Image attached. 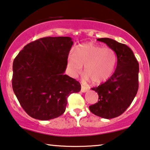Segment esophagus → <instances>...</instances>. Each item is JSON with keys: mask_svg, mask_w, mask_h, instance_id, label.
Masks as SVG:
<instances>
[{"mask_svg": "<svg viewBox=\"0 0 150 150\" xmlns=\"http://www.w3.org/2000/svg\"><path fill=\"white\" fill-rule=\"evenodd\" d=\"M88 90V88L86 87V86H81V91L82 92V93H86Z\"/></svg>", "mask_w": 150, "mask_h": 150, "instance_id": "esophagus-1", "label": "esophagus"}]
</instances>
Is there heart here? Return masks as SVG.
Returning <instances> with one entry per match:
<instances>
[{"label": "heart", "instance_id": "b5f03b06", "mask_svg": "<svg viewBox=\"0 0 150 150\" xmlns=\"http://www.w3.org/2000/svg\"><path fill=\"white\" fill-rule=\"evenodd\" d=\"M117 63L115 51L110 48L88 42L80 45L71 51L68 57V67L72 77H77L84 66L87 80L100 84L110 78Z\"/></svg>", "mask_w": 150, "mask_h": 150}]
</instances>
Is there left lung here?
Instances as JSON below:
<instances>
[{
	"instance_id": "8db88e82",
	"label": "left lung",
	"mask_w": 150,
	"mask_h": 150,
	"mask_svg": "<svg viewBox=\"0 0 150 150\" xmlns=\"http://www.w3.org/2000/svg\"><path fill=\"white\" fill-rule=\"evenodd\" d=\"M115 51L117 65L110 78L92 90L99 95L98 102L89 106L94 115L104 119L119 117L126 110L139 89V62L127 45L110 38H99Z\"/></svg>"
}]
</instances>
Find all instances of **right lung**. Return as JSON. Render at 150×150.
<instances>
[{
	"mask_svg": "<svg viewBox=\"0 0 150 150\" xmlns=\"http://www.w3.org/2000/svg\"><path fill=\"white\" fill-rule=\"evenodd\" d=\"M73 42L70 37H46L31 42L13 62L12 88L30 117L47 121L65 112L67 98L81 85L64 75Z\"/></svg>",
	"mask_w": 150,
	"mask_h": 150,
	"instance_id": "1",
	"label": "right lung"
}]
</instances>
